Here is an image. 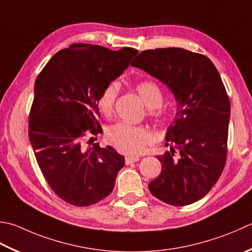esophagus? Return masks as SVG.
<instances>
[{
  "label": "esophagus",
  "mask_w": 252,
  "mask_h": 252,
  "mask_svg": "<svg viewBox=\"0 0 252 252\" xmlns=\"http://www.w3.org/2000/svg\"><path fill=\"white\" fill-rule=\"evenodd\" d=\"M139 159H140L139 157H135V156H126V164L130 165V164H132V162H135Z\"/></svg>",
  "instance_id": "34e87169"
}]
</instances>
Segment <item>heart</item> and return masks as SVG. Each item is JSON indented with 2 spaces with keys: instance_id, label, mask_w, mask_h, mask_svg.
<instances>
[{
  "instance_id": "obj_1",
  "label": "heart",
  "mask_w": 252,
  "mask_h": 252,
  "mask_svg": "<svg viewBox=\"0 0 252 252\" xmlns=\"http://www.w3.org/2000/svg\"><path fill=\"white\" fill-rule=\"evenodd\" d=\"M134 88L146 107L155 109L153 111V116L160 118L162 116V111L158 107H160L164 101V95H162L160 87L155 82L143 81L137 83ZM118 93H119V87L115 82L109 83L101 91L97 99V105L102 115H111ZM106 140L118 152L126 155H139L144 152L146 145L152 141V134L144 126H136L125 122H119L108 127Z\"/></svg>"
}]
</instances>
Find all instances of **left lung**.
<instances>
[{
	"label": "left lung",
	"mask_w": 252,
	"mask_h": 252,
	"mask_svg": "<svg viewBox=\"0 0 252 252\" xmlns=\"http://www.w3.org/2000/svg\"><path fill=\"white\" fill-rule=\"evenodd\" d=\"M131 65L165 84L177 101L165 136L170 151L156 156L162 168L151 193L170 205L194 203L213 188L227 156L230 103L220 73L208 57L182 48L142 51Z\"/></svg>",
	"instance_id": "left-lung-1"
}]
</instances>
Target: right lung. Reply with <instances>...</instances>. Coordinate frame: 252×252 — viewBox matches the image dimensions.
<instances>
[{
  "mask_svg": "<svg viewBox=\"0 0 252 252\" xmlns=\"http://www.w3.org/2000/svg\"><path fill=\"white\" fill-rule=\"evenodd\" d=\"M139 51L74 43L57 52L34 83L29 113V141L42 175L56 194L75 206L95 204L111 193L125 157L98 143L84 150L88 133L96 135L97 99ZM93 137H91V140Z\"/></svg>",
  "mask_w": 252,
  "mask_h": 252,
  "instance_id": "1",
  "label": "right lung"
}]
</instances>
